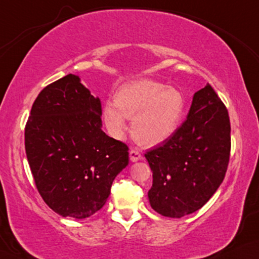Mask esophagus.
<instances>
[{"mask_svg":"<svg viewBox=\"0 0 259 259\" xmlns=\"http://www.w3.org/2000/svg\"><path fill=\"white\" fill-rule=\"evenodd\" d=\"M129 156H130V160H132L133 162H136V161H139V160H142V154H141L139 150H136V149L130 150Z\"/></svg>","mask_w":259,"mask_h":259,"instance_id":"34e87169","label":"esophagus"}]
</instances>
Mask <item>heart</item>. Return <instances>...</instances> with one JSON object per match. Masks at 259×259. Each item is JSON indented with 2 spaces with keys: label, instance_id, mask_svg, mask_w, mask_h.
<instances>
[{
  "label": "heart",
  "instance_id": "1",
  "mask_svg": "<svg viewBox=\"0 0 259 259\" xmlns=\"http://www.w3.org/2000/svg\"><path fill=\"white\" fill-rule=\"evenodd\" d=\"M185 109V97L178 88L142 78L123 84L117 91L114 103L104 105L103 118L116 139H122L126 132V118H133V136L142 145L155 146L175 134Z\"/></svg>",
  "mask_w": 259,
  "mask_h": 259
}]
</instances>
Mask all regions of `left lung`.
I'll list each match as a JSON object with an SVG mask.
<instances>
[{"label": "left lung", "mask_w": 259, "mask_h": 259, "mask_svg": "<svg viewBox=\"0 0 259 259\" xmlns=\"http://www.w3.org/2000/svg\"><path fill=\"white\" fill-rule=\"evenodd\" d=\"M230 152L228 111L207 83L194 94L185 122L145 154L153 172L152 208L177 219L201 209L224 181Z\"/></svg>", "instance_id": "1"}]
</instances>
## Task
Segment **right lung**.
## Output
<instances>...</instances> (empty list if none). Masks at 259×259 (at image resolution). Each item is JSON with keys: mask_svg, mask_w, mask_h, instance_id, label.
Returning <instances> with one entry per match:
<instances>
[{"mask_svg": "<svg viewBox=\"0 0 259 259\" xmlns=\"http://www.w3.org/2000/svg\"><path fill=\"white\" fill-rule=\"evenodd\" d=\"M101 103L69 74L38 94L25 127V149L44 202L62 217L86 219L104 207L129 163L125 143L101 130Z\"/></svg>", "mask_w": 259, "mask_h": 259, "instance_id": "right-lung-1", "label": "right lung"}]
</instances>
